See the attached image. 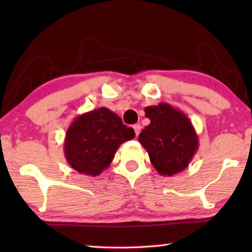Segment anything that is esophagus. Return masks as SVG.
I'll use <instances>...</instances> for the list:
<instances>
[{
    "mask_svg": "<svg viewBox=\"0 0 252 252\" xmlns=\"http://www.w3.org/2000/svg\"><path fill=\"white\" fill-rule=\"evenodd\" d=\"M133 129H134V132H135V135L138 136L139 133H140V131H141V126H140V125H134L133 126Z\"/></svg>",
    "mask_w": 252,
    "mask_h": 252,
    "instance_id": "34e87169",
    "label": "esophagus"
}]
</instances>
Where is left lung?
I'll use <instances>...</instances> for the list:
<instances>
[{
    "label": "left lung",
    "instance_id": "obj_1",
    "mask_svg": "<svg viewBox=\"0 0 252 252\" xmlns=\"http://www.w3.org/2000/svg\"><path fill=\"white\" fill-rule=\"evenodd\" d=\"M144 112L150 125L139 134V142L148 151L152 165L164 177L183 171L199 148L189 118L168 103L147 106Z\"/></svg>",
    "mask_w": 252,
    "mask_h": 252
}]
</instances>
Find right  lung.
I'll return each mask as SVG.
<instances>
[{
  "label": "right lung",
  "mask_w": 252,
  "mask_h": 252,
  "mask_svg": "<svg viewBox=\"0 0 252 252\" xmlns=\"http://www.w3.org/2000/svg\"><path fill=\"white\" fill-rule=\"evenodd\" d=\"M134 131L110 109L100 108L76 117L66 130L64 155L72 169L95 177L110 165L119 147Z\"/></svg>",
  "instance_id": "obj_1"
}]
</instances>
